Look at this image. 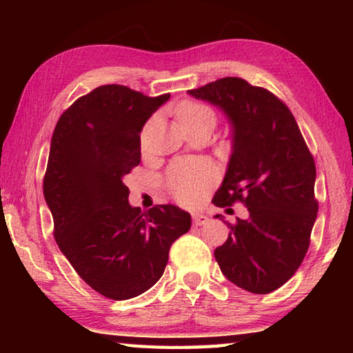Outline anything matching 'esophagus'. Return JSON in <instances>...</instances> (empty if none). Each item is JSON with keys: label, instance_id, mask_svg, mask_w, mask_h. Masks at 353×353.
Wrapping results in <instances>:
<instances>
[{"label": "esophagus", "instance_id": "1", "mask_svg": "<svg viewBox=\"0 0 353 353\" xmlns=\"http://www.w3.org/2000/svg\"><path fill=\"white\" fill-rule=\"evenodd\" d=\"M208 223V216L202 213H193V224L194 225H204Z\"/></svg>", "mask_w": 353, "mask_h": 353}]
</instances>
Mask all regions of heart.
Returning <instances> with one entry per match:
<instances>
[{
	"label": "heart",
	"mask_w": 353,
	"mask_h": 353,
	"mask_svg": "<svg viewBox=\"0 0 353 353\" xmlns=\"http://www.w3.org/2000/svg\"><path fill=\"white\" fill-rule=\"evenodd\" d=\"M179 124L185 130L191 126H196L202 121H210L214 126V113L205 105L188 103L179 110ZM152 128V123H149L143 140L146 139L149 130ZM214 181V171L210 163L196 162V160H181L174 163L168 171V187L176 196V199L182 204H194L202 196L207 193V190L212 187Z\"/></svg>",
	"instance_id": "b5f03b06"
}]
</instances>
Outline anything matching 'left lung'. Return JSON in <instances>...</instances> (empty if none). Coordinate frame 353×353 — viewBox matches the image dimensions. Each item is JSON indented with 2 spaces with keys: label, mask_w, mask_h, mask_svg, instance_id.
Segmentation results:
<instances>
[{
  "label": "left lung",
  "mask_w": 353,
  "mask_h": 353,
  "mask_svg": "<svg viewBox=\"0 0 353 353\" xmlns=\"http://www.w3.org/2000/svg\"><path fill=\"white\" fill-rule=\"evenodd\" d=\"M188 93L218 107L232 128L229 165L212 202L241 201L249 212L236 224L225 221L230 234L214 259L232 283L268 294L288 282L310 246L318 214L313 155L288 107L265 88L223 77Z\"/></svg>",
  "instance_id": "8db88e82"
}]
</instances>
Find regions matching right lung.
Returning <instances> with one entry per match:
<instances>
[{
	"label": "right lung",
	"instance_id": "right-lung-1",
	"mask_svg": "<svg viewBox=\"0 0 353 353\" xmlns=\"http://www.w3.org/2000/svg\"><path fill=\"white\" fill-rule=\"evenodd\" d=\"M168 99L98 87L62 113L51 139L43 194L57 246L83 282L113 301L157 283L171 244L191 227L176 205L132 207L123 182L140 163L143 126Z\"/></svg>",
	"mask_w": 353,
	"mask_h": 353
}]
</instances>
